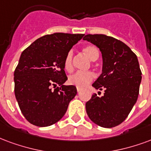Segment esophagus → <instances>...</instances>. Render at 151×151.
Returning <instances> with one entry per match:
<instances>
[{
  "instance_id": "1",
  "label": "esophagus",
  "mask_w": 151,
  "mask_h": 151,
  "mask_svg": "<svg viewBox=\"0 0 151 151\" xmlns=\"http://www.w3.org/2000/svg\"><path fill=\"white\" fill-rule=\"evenodd\" d=\"M81 90V88H80V87H77V91H78V92L79 93Z\"/></svg>"
}]
</instances>
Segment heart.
I'll use <instances>...</instances> for the list:
<instances>
[{"label": "heart", "instance_id": "1", "mask_svg": "<svg viewBox=\"0 0 151 151\" xmlns=\"http://www.w3.org/2000/svg\"><path fill=\"white\" fill-rule=\"evenodd\" d=\"M83 52L92 61L97 60L99 56L98 50L96 46L93 45H89L83 49ZM64 68L67 72H71L73 69V52L69 51L67 53L64 60ZM94 78V74L91 71H78L73 73L69 77L68 82L72 86H75L77 87L83 88L86 86L90 83Z\"/></svg>", "mask_w": 151, "mask_h": 151}]
</instances>
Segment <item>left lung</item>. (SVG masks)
Returning <instances> with one entry per match:
<instances>
[{
  "mask_svg": "<svg viewBox=\"0 0 151 151\" xmlns=\"http://www.w3.org/2000/svg\"><path fill=\"white\" fill-rule=\"evenodd\" d=\"M83 40L101 51L102 73L92 86L105 91L101 97L93 94L86 104V113L93 122L112 128L125 121L138 99L142 80L138 58L127 45L112 37L87 34Z\"/></svg>",
  "mask_w": 151,
  "mask_h": 151,
  "instance_id": "8db88e82",
  "label": "left lung"
}]
</instances>
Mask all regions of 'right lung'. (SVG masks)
Wrapping results in <instances>:
<instances>
[{"instance_id": "add662e5", "label": "right lung", "mask_w": 151, "mask_h": 151, "mask_svg": "<svg viewBox=\"0 0 151 151\" xmlns=\"http://www.w3.org/2000/svg\"><path fill=\"white\" fill-rule=\"evenodd\" d=\"M83 36L48 34L22 52L14 71V92L22 114L31 124L49 127L65 115L77 89L63 85L67 80L64 60Z\"/></svg>"}]
</instances>
